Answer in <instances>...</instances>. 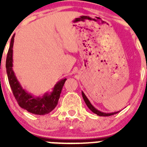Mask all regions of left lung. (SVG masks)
<instances>
[{
  "instance_id": "left-lung-1",
  "label": "left lung",
  "mask_w": 147,
  "mask_h": 147,
  "mask_svg": "<svg viewBox=\"0 0 147 147\" xmlns=\"http://www.w3.org/2000/svg\"><path fill=\"white\" fill-rule=\"evenodd\" d=\"M82 95L83 99H84V101H85V104L87 105V106H88V108L91 110L92 112L94 113H96V115H99V116H110V115H114V114H116L119 113V112H115V113H106L101 112V111H99V110H98L97 109H96L94 107H93V105H91V103L90 102L89 100H88V98H87V96L85 95V93H83V92H82Z\"/></svg>"
}]
</instances>
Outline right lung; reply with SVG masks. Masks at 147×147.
I'll return each instance as SVG.
<instances>
[{
    "label": "right lung",
    "instance_id": "1",
    "mask_svg": "<svg viewBox=\"0 0 147 147\" xmlns=\"http://www.w3.org/2000/svg\"><path fill=\"white\" fill-rule=\"evenodd\" d=\"M14 37L15 35H13V37H11L6 61L8 80L13 95L20 107L26 110L28 112L36 115H45L49 113L57 105L62 87L67 79H63L58 82L54 86L51 93H45L42 97H35L32 94L27 93L22 88L20 82L17 80L16 76L12 69V48L14 43Z\"/></svg>",
    "mask_w": 147,
    "mask_h": 147
}]
</instances>
